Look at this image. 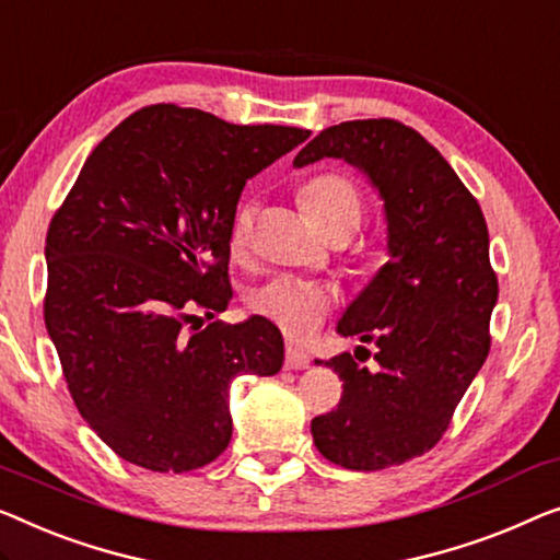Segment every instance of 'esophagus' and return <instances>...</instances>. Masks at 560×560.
<instances>
[{"instance_id":"34e87169","label":"esophagus","mask_w":560,"mask_h":560,"mask_svg":"<svg viewBox=\"0 0 560 560\" xmlns=\"http://www.w3.org/2000/svg\"><path fill=\"white\" fill-rule=\"evenodd\" d=\"M307 366H311V359H307L305 351H300L298 346L285 348V369L300 371V369H307Z\"/></svg>"}]
</instances>
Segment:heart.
<instances>
[{
	"mask_svg": "<svg viewBox=\"0 0 560 560\" xmlns=\"http://www.w3.org/2000/svg\"><path fill=\"white\" fill-rule=\"evenodd\" d=\"M300 207L315 230L328 237L330 232H355L361 224L363 201L355 186L343 174H320L300 189ZM255 224V207L240 205L232 217V245L245 247ZM255 313L270 318L288 336L307 338L323 326L334 311V293L318 282L300 278H270L257 285L247 298Z\"/></svg>",
	"mask_w": 560,
	"mask_h": 560,
	"instance_id": "heart-1",
	"label": "heart"
}]
</instances>
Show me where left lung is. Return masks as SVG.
<instances>
[{
  "mask_svg": "<svg viewBox=\"0 0 560 560\" xmlns=\"http://www.w3.org/2000/svg\"><path fill=\"white\" fill-rule=\"evenodd\" d=\"M361 168L384 199L388 262L346 307L340 336L374 343L326 361L343 396L311 421L313 442L346 469L404 465L434 447L490 353L498 278L482 209L440 151L394 118L330 126L298 153ZM320 363V361H318Z\"/></svg>",
  "mask_w": 560,
  "mask_h": 560,
  "instance_id": "8db88e82",
  "label": "left lung"
}]
</instances>
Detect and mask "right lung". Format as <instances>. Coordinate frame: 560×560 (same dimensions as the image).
Instances as JSON below:
<instances>
[{"instance_id": "obj_1", "label": "right lung", "mask_w": 560, "mask_h": 560, "mask_svg": "<svg viewBox=\"0 0 560 560\" xmlns=\"http://www.w3.org/2000/svg\"><path fill=\"white\" fill-rule=\"evenodd\" d=\"M307 136L149 105L95 145L55 212L47 334L80 417L131 465L214 462L232 440V381L282 369V336L262 315L201 329L196 313L212 319L232 300L230 232L247 179Z\"/></svg>"}]
</instances>
